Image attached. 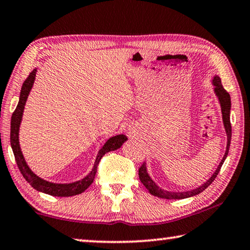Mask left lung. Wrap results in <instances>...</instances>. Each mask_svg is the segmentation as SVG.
I'll return each instance as SVG.
<instances>
[{
  "label": "left lung",
  "mask_w": 250,
  "mask_h": 250,
  "mask_svg": "<svg viewBox=\"0 0 250 250\" xmlns=\"http://www.w3.org/2000/svg\"><path fill=\"white\" fill-rule=\"evenodd\" d=\"M211 84L214 86V92L219 101V104H221L223 124H224V128H225V132L227 135L226 151H225V154H224L223 159L221 161V163L218 164L216 170H215V172L211 174V176L205 182V183H203L202 185H200L196 188L191 189V191H185V192H170V191H167V189L161 188L160 186L151 179L149 173H147L146 163H143L141 167L139 168V177H140L141 183L146 186V188L150 192V194H152V195L158 196L160 198H167V200H183V198L195 196V195H197V194L202 193L206 188H208V186L211 184V182L216 179L218 172H219V170H221V167L223 166L224 161H225L227 158L228 150H229V146H230V140H231L230 108H231V104H230V96L225 89H224L222 82H221V78H219L217 75H215L213 77V80H211Z\"/></svg>",
  "instance_id": "left-lung-1"
}]
</instances>
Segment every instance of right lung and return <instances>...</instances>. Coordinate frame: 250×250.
I'll return each mask as SVG.
<instances>
[{"instance_id":"1","label":"right lung","mask_w":250,"mask_h":250,"mask_svg":"<svg viewBox=\"0 0 250 250\" xmlns=\"http://www.w3.org/2000/svg\"><path fill=\"white\" fill-rule=\"evenodd\" d=\"M37 73V68L33 69L32 73L28 75V77L25 80L22 89H21L20 94V100L18 104V107H16L15 111L12 115L11 119V146L12 150H13V153L15 156L16 164L20 168L21 173L25 180L27 181L29 185H32L36 191L48 194V195L53 196H61V197H67V196H74L78 195V194H82L83 192L86 191V189L89 188L92 182L95 180V175L97 173V167H98V164L103 156L110 151H115L119 147L122 146V145L128 140V138L125 137V134H117L113 135V137H110L107 141L104 142V145L101 146V149L98 151V154L96 156V161L94 163V167H92L91 171L88 173L83 179L73 182V183H53V182L46 181L42 179L39 175H36L29 167L27 166L26 161H25L24 155L22 153V150H21L20 146V125L21 122H22L23 118V112L25 108V104H26V100L28 98L29 92H31L34 82H35V76Z\"/></svg>"}]
</instances>
